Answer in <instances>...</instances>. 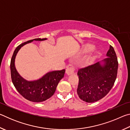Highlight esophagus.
<instances>
[{
	"instance_id": "obj_1",
	"label": "esophagus",
	"mask_w": 130,
	"mask_h": 130,
	"mask_svg": "<svg viewBox=\"0 0 130 130\" xmlns=\"http://www.w3.org/2000/svg\"><path fill=\"white\" fill-rule=\"evenodd\" d=\"M74 67L73 65H69L67 66V69H66V73H67L68 76L70 75V74H72L74 72Z\"/></svg>"
}]
</instances>
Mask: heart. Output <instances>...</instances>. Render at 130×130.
Returning a JSON list of instances; mask_svg holds the SVG:
<instances>
[{
	"label": "heart",
	"instance_id": "1",
	"mask_svg": "<svg viewBox=\"0 0 130 130\" xmlns=\"http://www.w3.org/2000/svg\"><path fill=\"white\" fill-rule=\"evenodd\" d=\"M94 49V46L92 44H87L84 47H83V51L84 52H88L91 51ZM94 56L93 54H90L88 56L87 58H85V60L83 61L82 62V65L84 67H87V66H89L91 64V63L93 62V60H94Z\"/></svg>",
	"mask_w": 130,
	"mask_h": 130
}]
</instances>
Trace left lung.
<instances>
[{
	"mask_svg": "<svg viewBox=\"0 0 130 130\" xmlns=\"http://www.w3.org/2000/svg\"><path fill=\"white\" fill-rule=\"evenodd\" d=\"M106 58L79 69L77 93L81 100L93 103L102 99L108 93L117 77L118 61L113 47L109 46Z\"/></svg>",
	"mask_w": 130,
	"mask_h": 130,
	"instance_id": "obj_1",
	"label": "left lung"
}]
</instances>
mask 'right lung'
Wrapping results in <instances>:
<instances>
[{
  "mask_svg": "<svg viewBox=\"0 0 130 130\" xmlns=\"http://www.w3.org/2000/svg\"><path fill=\"white\" fill-rule=\"evenodd\" d=\"M46 38H36L19 45L14 52L10 63L12 82L18 92L23 98L32 102H42L53 95L58 83L65 72V69L48 72L42 77L35 81H27L19 75L15 67V59L18 52L26 44L33 41H44Z\"/></svg>",
  "mask_w": 130,
  "mask_h": 130,
  "instance_id": "1",
  "label": "right lung"
}]
</instances>
